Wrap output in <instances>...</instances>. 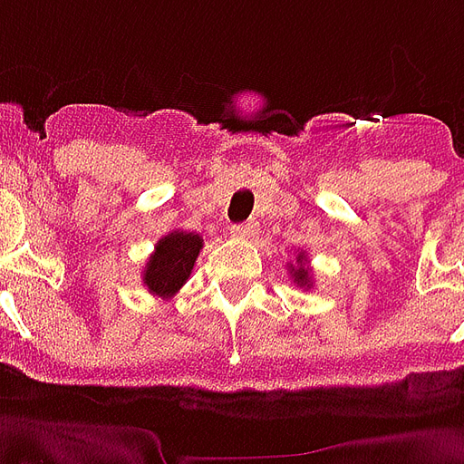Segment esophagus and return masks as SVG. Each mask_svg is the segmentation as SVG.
I'll return each instance as SVG.
<instances>
[{
    "label": "esophagus",
    "mask_w": 464,
    "mask_h": 464,
    "mask_svg": "<svg viewBox=\"0 0 464 464\" xmlns=\"http://www.w3.org/2000/svg\"><path fill=\"white\" fill-rule=\"evenodd\" d=\"M229 235L237 239H249L257 235V225L255 222H245V225H235L232 229H229Z\"/></svg>",
    "instance_id": "esophagus-1"
}]
</instances>
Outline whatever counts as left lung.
I'll return each instance as SVG.
<instances>
[{
    "instance_id": "1",
    "label": "left lung",
    "mask_w": 464,
    "mask_h": 464,
    "mask_svg": "<svg viewBox=\"0 0 464 464\" xmlns=\"http://www.w3.org/2000/svg\"><path fill=\"white\" fill-rule=\"evenodd\" d=\"M290 275H292V279L300 285V287H310L312 285L310 269L304 267V252H300V257H297V265H295V267L290 265Z\"/></svg>"
}]
</instances>
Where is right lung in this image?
<instances>
[{"instance_id": "obj_1", "label": "right lung", "mask_w": 464, "mask_h": 464, "mask_svg": "<svg viewBox=\"0 0 464 464\" xmlns=\"http://www.w3.org/2000/svg\"><path fill=\"white\" fill-rule=\"evenodd\" d=\"M202 249V237L195 232H179L174 229L164 235L157 245L147 267H144V287L157 295V297H172L185 285L192 267H195L197 255Z\"/></svg>"}]
</instances>
